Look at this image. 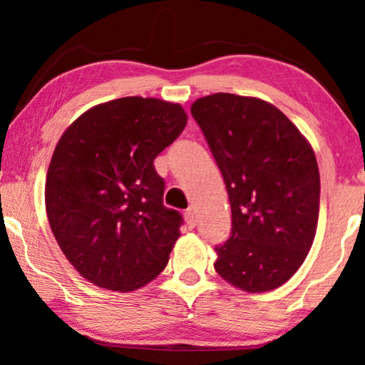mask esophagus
<instances>
[{
    "label": "esophagus",
    "instance_id": "esophagus-1",
    "mask_svg": "<svg viewBox=\"0 0 365 365\" xmlns=\"http://www.w3.org/2000/svg\"><path fill=\"white\" fill-rule=\"evenodd\" d=\"M184 219H186L187 227L192 229L196 226V214H194V209H187V211L184 212Z\"/></svg>",
    "mask_w": 365,
    "mask_h": 365
}]
</instances>
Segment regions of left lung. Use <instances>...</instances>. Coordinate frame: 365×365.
Wrapping results in <instances>:
<instances>
[{"mask_svg": "<svg viewBox=\"0 0 365 365\" xmlns=\"http://www.w3.org/2000/svg\"><path fill=\"white\" fill-rule=\"evenodd\" d=\"M191 114L231 202V237L216 246L214 269L246 292L272 291L302 266L316 236V154L286 114L259 98L209 94Z\"/></svg>", "mask_w": 365, "mask_h": 365, "instance_id": "1", "label": "left lung"}]
</instances>
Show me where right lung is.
<instances>
[{
    "instance_id": "add662e5",
    "label": "right lung",
    "mask_w": 365,
    "mask_h": 365,
    "mask_svg": "<svg viewBox=\"0 0 365 365\" xmlns=\"http://www.w3.org/2000/svg\"><path fill=\"white\" fill-rule=\"evenodd\" d=\"M186 123L181 104L119 98L88 109L54 148L49 226L71 266L98 287L134 291L166 267L182 216L164 206L153 163Z\"/></svg>"
}]
</instances>
